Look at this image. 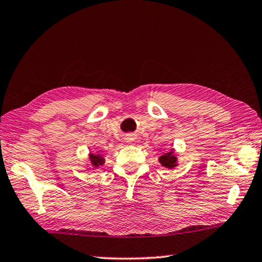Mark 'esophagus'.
Returning a JSON list of instances; mask_svg holds the SVG:
<instances>
[{
  "mask_svg": "<svg viewBox=\"0 0 262 262\" xmlns=\"http://www.w3.org/2000/svg\"><path fill=\"white\" fill-rule=\"evenodd\" d=\"M126 142H129V143H132V142H134V136H133V135H127L126 136Z\"/></svg>",
  "mask_w": 262,
  "mask_h": 262,
  "instance_id": "1",
  "label": "esophagus"
}]
</instances>
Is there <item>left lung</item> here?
<instances>
[{"instance_id": "left-lung-1", "label": "left lung", "mask_w": 262, "mask_h": 262, "mask_svg": "<svg viewBox=\"0 0 262 262\" xmlns=\"http://www.w3.org/2000/svg\"><path fill=\"white\" fill-rule=\"evenodd\" d=\"M158 161L164 167L170 168V170L178 165V159H177L174 155V149H171L168 152L162 155V156L158 158Z\"/></svg>"}]
</instances>
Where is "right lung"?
<instances>
[{
  "instance_id": "right-lung-1",
  "label": "right lung",
  "mask_w": 262,
  "mask_h": 262,
  "mask_svg": "<svg viewBox=\"0 0 262 262\" xmlns=\"http://www.w3.org/2000/svg\"><path fill=\"white\" fill-rule=\"evenodd\" d=\"M89 159H90V165L92 167H99L100 165H103L105 163L104 157L99 154H89Z\"/></svg>"
}]
</instances>
